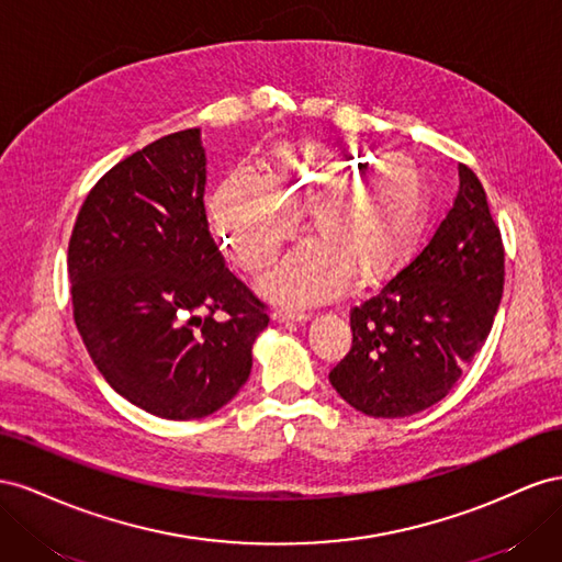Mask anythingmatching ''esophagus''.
<instances>
[{
	"instance_id": "34e87169",
	"label": "esophagus",
	"mask_w": 562,
	"mask_h": 562,
	"mask_svg": "<svg viewBox=\"0 0 562 562\" xmlns=\"http://www.w3.org/2000/svg\"><path fill=\"white\" fill-rule=\"evenodd\" d=\"M272 319L280 325H290V323H308L311 315L308 313H294V311H276L272 313Z\"/></svg>"
}]
</instances>
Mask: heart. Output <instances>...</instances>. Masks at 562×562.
<instances>
[{"label": "heart", "mask_w": 562, "mask_h": 562, "mask_svg": "<svg viewBox=\"0 0 562 562\" xmlns=\"http://www.w3.org/2000/svg\"><path fill=\"white\" fill-rule=\"evenodd\" d=\"M294 143L270 155L268 181L235 169L210 200L212 226L239 270H261L311 210V243L268 270L259 290L286 306H313L405 263L426 226L428 188L409 157Z\"/></svg>", "instance_id": "1"}]
</instances>
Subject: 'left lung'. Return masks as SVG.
Masks as SVG:
<instances>
[{
    "label": "left lung",
    "instance_id": "1",
    "mask_svg": "<svg viewBox=\"0 0 562 562\" xmlns=\"http://www.w3.org/2000/svg\"><path fill=\"white\" fill-rule=\"evenodd\" d=\"M504 292L502 233L483 183L459 165V192L430 243L352 308V346L331 386L367 416H412L454 389L492 329Z\"/></svg>",
    "mask_w": 562,
    "mask_h": 562
}]
</instances>
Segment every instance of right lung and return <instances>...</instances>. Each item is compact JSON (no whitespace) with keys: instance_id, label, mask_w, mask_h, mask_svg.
<instances>
[{"instance_id":"add662e5","label":"right lung","mask_w":562,"mask_h":562,"mask_svg":"<svg viewBox=\"0 0 562 562\" xmlns=\"http://www.w3.org/2000/svg\"><path fill=\"white\" fill-rule=\"evenodd\" d=\"M200 130L157 138L93 186L68 278L79 336L112 391L159 419H202L251 372L263 303L233 272L204 212Z\"/></svg>"}]
</instances>
